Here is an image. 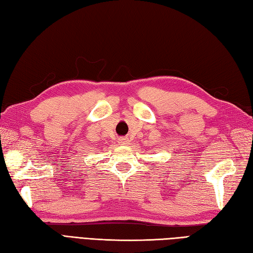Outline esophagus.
<instances>
[{"mask_svg": "<svg viewBox=\"0 0 253 253\" xmlns=\"http://www.w3.org/2000/svg\"><path fill=\"white\" fill-rule=\"evenodd\" d=\"M118 142H120L121 144H127L128 143V139L127 138H120L118 139Z\"/></svg>", "mask_w": 253, "mask_h": 253, "instance_id": "34e87169", "label": "esophagus"}]
</instances>
